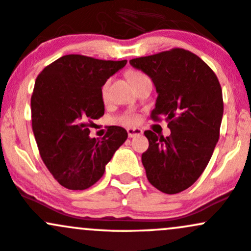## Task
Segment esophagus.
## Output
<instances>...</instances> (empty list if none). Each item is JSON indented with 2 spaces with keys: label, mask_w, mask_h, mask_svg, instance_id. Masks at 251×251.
Instances as JSON below:
<instances>
[{
  "label": "esophagus",
  "mask_w": 251,
  "mask_h": 251,
  "mask_svg": "<svg viewBox=\"0 0 251 251\" xmlns=\"http://www.w3.org/2000/svg\"><path fill=\"white\" fill-rule=\"evenodd\" d=\"M143 133V131L141 130V128L138 127H127V134L130 138H132V137H136V136H139V134Z\"/></svg>",
  "instance_id": "esophagus-1"
}]
</instances>
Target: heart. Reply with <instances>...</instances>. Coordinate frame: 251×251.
<instances>
[{
    "label": "heart",
    "instance_id": "heart-1",
    "mask_svg": "<svg viewBox=\"0 0 251 251\" xmlns=\"http://www.w3.org/2000/svg\"><path fill=\"white\" fill-rule=\"evenodd\" d=\"M144 73L141 72V71H137V70H130L127 72V77L130 79L131 83H133V81H136L137 79L144 77ZM109 85H110V80L108 79V80H105L103 83V85H102L101 88V97L103 101H107L108 99V92H109ZM121 121L125 124H128V125H134V124L138 123V117L137 115H133V114H128V115H125L124 118H121Z\"/></svg>",
    "mask_w": 251,
    "mask_h": 251
}]
</instances>
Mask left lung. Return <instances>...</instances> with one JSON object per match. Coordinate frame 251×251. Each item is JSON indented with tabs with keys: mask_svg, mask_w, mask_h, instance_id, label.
<instances>
[{
	"mask_svg": "<svg viewBox=\"0 0 251 251\" xmlns=\"http://www.w3.org/2000/svg\"><path fill=\"white\" fill-rule=\"evenodd\" d=\"M151 78L156 104L150 118L165 117L171 134L144 132L149 148L142 154L147 178L165 194H178L200 178L220 136L223 91L212 68L196 54L173 48L130 60Z\"/></svg>",
	"mask_w": 251,
	"mask_h": 251,
	"instance_id": "8db88e82",
	"label": "left lung"
}]
</instances>
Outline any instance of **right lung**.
Wrapping results in <instances>:
<instances>
[{
	"mask_svg": "<svg viewBox=\"0 0 251 251\" xmlns=\"http://www.w3.org/2000/svg\"><path fill=\"white\" fill-rule=\"evenodd\" d=\"M126 62L65 55L44 67L36 79L32 130L44 165L66 189L94 185L127 138L120 126H109L101 141L89 136L92 120L104 114L102 85Z\"/></svg>",
	"mask_w": 251,
	"mask_h": 251,
	"instance_id": "1",
	"label": "right lung"
}]
</instances>
